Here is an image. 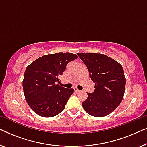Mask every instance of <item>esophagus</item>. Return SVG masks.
I'll list each match as a JSON object with an SVG mask.
<instances>
[{
	"mask_svg": "<svg viewBox=\"0 0 147 147\" xmlns=\"http://www.w3.org/2000/svg\"><path fill=\"white\" fill-rule=\"evenodd\" d=\"M74 90H75V92H79L80 91V90H78L77 88H74Z\"/></svg>",
	"mask_w": 147,
	"mask_h": 147,
	"instance_id": "esophagus-1",
	"label": "esophagus"
}]
</instances>
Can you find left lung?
Returning a JSON list of instances; mask_svg holds the SVG:
<instances>
[{"mask_svg": "<svg viewBox=\"0 0 147 147\" xmlns=\"http://www.w3.org/2000/svg\"><path fill=\"white\" fill-rule=\"evenodd\" d=\"M95 83L93 93H87L84 109L90 115L102 117L113 112L123 99L126 78L123 68L115 60L101 53H78Z\"/></svg>", "mask_w": 147, "mask_h": 147, "instance_id": "8db88e82", "label": "left lung"}]
</instances>
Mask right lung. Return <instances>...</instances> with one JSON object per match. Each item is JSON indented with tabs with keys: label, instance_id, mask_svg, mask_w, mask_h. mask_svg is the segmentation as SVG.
<instances>
[{
	"label": "right lung",
	"instance_id": "obj_1",
	"mask_svg": "<svg viewBox=\"0 0 147 147\" xmlns=\"http://www.w3.org/2000/svg\"><path fill=\"white\" fill-rule=\"evenodd\" d=\"M76 54L57 53L40 57L26 68L23 81L24 95L32 110L43 117H53L63 110L74 89L61 87L59 76Z\"/></svg>",
	"mask_w": 147,
	"mask_h": 147
}]
</instances>
